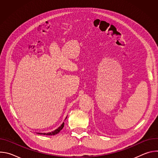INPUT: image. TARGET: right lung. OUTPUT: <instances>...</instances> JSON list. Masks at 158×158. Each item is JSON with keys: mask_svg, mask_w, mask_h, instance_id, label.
<instances>
[{"mask_svg": "<svg viewBox=\"0 0 158 158\" xmlns=\"http://www.w3.org/2000/svg\"><path fill=\"white\" fill-rule=\"evenodd\" d=\"M66 118H65V119H66ZM64 123H63L62 124V125H61L59 127H58L57 129H56L55 131H52V132H48V133H40V132H39V133H37V134H44V135H48V136H51V135H55V134L59 133V132L60 131V130L62 129V128L64 127Z\"/></svg>", "mask_w": 158, "mask_h": 158, "instance_id": "1", "label": "right lung"}]
</instances>
